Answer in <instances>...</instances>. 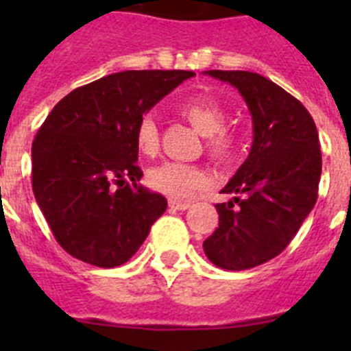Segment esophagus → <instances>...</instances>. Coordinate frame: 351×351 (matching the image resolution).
<instances>
[{"mask_svg":"<svg viewBox=\"0 0 351 351\" xmlns=\"http://www.w3.org/2000/svg\"><path fill=\"white\" fill-rule=\"evenodd\" d=\"M169 207H170V209H176V210H186V209H190L191 204L190 202H182V200H173V198H170Z\"/></svg>","mask_w":351,"mask_h":351,"instance_id":"1","label":"esophagus"}]
</instances>
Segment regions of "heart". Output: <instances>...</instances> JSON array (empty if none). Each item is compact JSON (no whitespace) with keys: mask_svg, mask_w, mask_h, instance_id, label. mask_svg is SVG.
I'll return each instance as SVG.
<instances>
[{"mask_svg":"<svg viewBox=\"0 0 351 351\" xmlns=\"http://www.w3.org/2000/svg\"><path fill=\"white\" fill-rule=\"evenodd\" d=\"M178 112L202 137H206V151L213 160L226 165L237 158V133L225 128V108L216 104L213 98L207 95L188 96L178 105ZM133 138L138 153L144 156H154L160 147V132L156 121L151 116H142ZM147 184L151 190L170 198H186L209 184V173L198 165L165 161L149 170Z\"/></svg>","mask_w":351,"mask_h":351,"instance_id":"b5f03b06","label":"heart"}]
</instances>
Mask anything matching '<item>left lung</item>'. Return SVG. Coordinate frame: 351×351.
<instances>
[{"mask_svg": "<svg viewBox=\"0 0 351 351\" xmlns=\"http://www.w3.org/2000/svg\"><path fill=\"white\" fill-rule=\"evenodd\" d=\"M206 73L243 95L253 119V145L221 190L244 197L216 204L218 228L204 241V251L218 267L246 271L280 255L315 207L320 141L311 114L272 80L243 70Z\"/></svg>", "mask_w": 351, "mask_h": 351, "instance_id": "8db88e82", "label": "left lung"}]
</instances>
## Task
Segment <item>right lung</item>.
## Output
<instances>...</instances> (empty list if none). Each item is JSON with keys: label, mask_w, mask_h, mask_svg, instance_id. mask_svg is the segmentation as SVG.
<instances>
[{"label": "right lung", "mask_w": 351, "mask_h": 351, "mask_svg": "<svg viewBox=\"0 0 351 351\" xmlns=\"http://www.w3.org/2000/svg\"><path fill=\"white\" fill-rule=\"evenodd\" d=\"M193 75L112 73L68 93L43 121L31 147L33 193L71 256L96 267L123 265L165 213L167 198L137 184L142 170L133 135L142 114Z\"/></svg>", "instance_id": "1"}]
</instances>
